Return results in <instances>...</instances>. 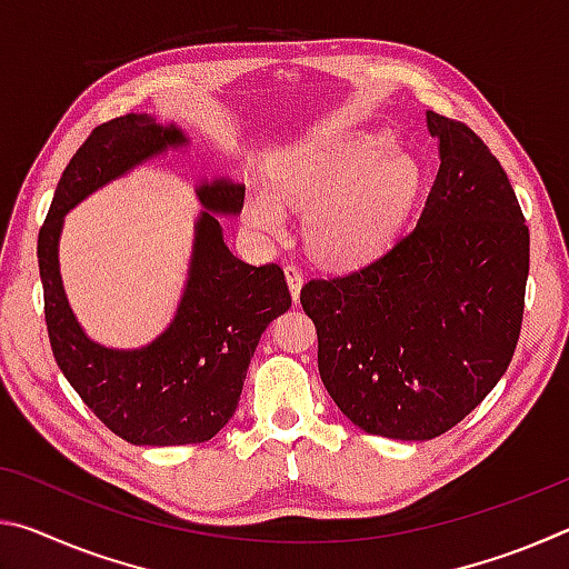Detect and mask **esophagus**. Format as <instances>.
Here are the masks:
<instances>
[{"label":"esophagus","instance_id":"obj_1","mask_svg":"<svg viewBox=\"0 0 569 569\" xmlns=\"http://www.w3.org/2000/svg\"><path fill=\"white\" fill-rule=\"evenodd\" d=\"M283 271H286L288 288H291L293 301H298V293H301V286H303V273H301V268H298L296 263H286Z\"/></svg>","mask_w":569,"mask_h":569}]
</instances>
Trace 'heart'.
Here are the masks:
<instances>
[{
  "label": "heart",
  "mask_w": 569,
  "mask_h": 569,
  "mask_svg": "<svg viewBox=\"0 0 569 569\" xmlns=\"http://www.w3.org/2000/svg\"><path fill=\"white\" fill-rule=\"evenodd\" d=\"M387 132L316 140L278 160L271 191L246 200L248 223L278 233L283 206H306L303 238L326 263H359L389 243L419 186V168Z\"/></svg>",
  "instance_id": "heart-1"
}]
</instances>
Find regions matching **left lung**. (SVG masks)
<instances>
[{
  "instance_id": "left-lung-1",
  "label": "left lung",
  "mask_w": 569,
  "mask_h": 569,
  "mask_svg": "<svg viewBox=\"0 0 569 569\" xmlns=\"http://www.w3.org/2000/svg\"><path fill=\"white\" fill-rule=\"evenodd\" d=\"M427 124L441 162L417 226L366 266L301 288L336 407L403 441L441 437L497 387L529 273V228L505 168L469 124L439 112Z\"/></svg>"
}]
</instances>
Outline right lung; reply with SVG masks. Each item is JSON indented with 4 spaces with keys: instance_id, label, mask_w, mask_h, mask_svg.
<instances>
[{
    "instance_id": "obj_1",
    "label": "right lung",
    "mask_w": 569,
    "mask_h": 569,
    "mask_svg": "<svg viewBox=\"0 0 569 569\" xmlns=\"http://www.w3.org/2000/svg\"><path fill=\"white\" fill-rule=\"evenodd\" d=\"M186 142L176 124L160 128L148 114L130 112L98 124L64 168L37 238L54 361L94 417L130 445L213 439L233 417L258 339L291 306L281 266L256 268L223 243V230L209 210L238 213L246 188L213 180L198 188L206 210L196 223L190 278L170 329L134 351L104 349L82 333L57 263L64 213L138 162Z\"/></svg>"
}]
</instances>
